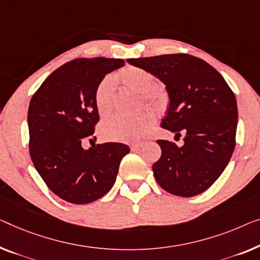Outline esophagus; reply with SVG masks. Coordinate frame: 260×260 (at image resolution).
Returning <instances> with one entry per match:
<instances>
[{"label": "esophagus", "mask_w": 260, "mask_h": 260, "mask_svg": "<svg viewBox=\"0 0 260 260\" xmlns=\"http://www.w3.org/2000/svg\"><path fill=\"white\" fill-rule=\"evenodd\" d=\"M130 148H131V150H133V151H137V150L143 148V144H133L130 146Z\"/></svg>", "instance_id": "obj_1"}]
</instances>
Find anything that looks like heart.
<instances>
[{
	"label": "heart",
	"mask_w": 260,
	"mask_h": 260,
	"mask_svg": "<svg viewBox=\"0 0 260 260\" xmlns=\"http://www.w3.org/2000/svg\"><path fill=\"white\" fill-rule=\"evenodd\" d=\"M118 80L124 88L141 93L144 102L158 111L164 110L169 103V92L163 84L155 82V76L149 70L138 67H126L118 73ZM116 84L111 76H105L97 84L93 100L101 116L111 111L115 101ZM156 124V115L144 111L135 117L111 116L101 125L102 136L110 141L136 143L151 133Z\"/></svg>",
	"instance_id": "heart-1"
}]
</instances>
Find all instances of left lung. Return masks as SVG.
<instances>
[{"label":"left lung","mask_w":260,"mask_h":260,"mask_svg":"<svg viewBox=\"0 0 260 260\" xmlns=\"http://www.w3.org/2000/svg\"><path fill=\"white\" fill-rule=\"evenodd\" d=\"M163 82L170 105L161 127L184 136V145L158 139L161 156L152 165L157 183L180 197L208 190L226 168L236 146L238 109L223 76L187 54L129 58ZM175 137V138H176Z\"/></svg>","instance_id":"left-lung-1"}]
</instances>
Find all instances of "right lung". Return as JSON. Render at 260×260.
Listing matches in <instances>:
<instances>
[{
	"label": "right lung",
	"instance_id": "1",
	"mask_svg": "<svg viewBox=\"0 0 260 260\" xmlns=\"http://www.w3.org/2000/svg\"><path fill=\"white\" fill-rule=\"evenodd\" d=\"M124 64L119 58L73 59L49 75L30 101V157L47 186L66 202L88 204L103 197L130 152L122 143L82 148L86 139L96 138L97 84Z\"/></svg>",
	"mask_w": 260,
	"mask_h": 260
}]
</instances>
